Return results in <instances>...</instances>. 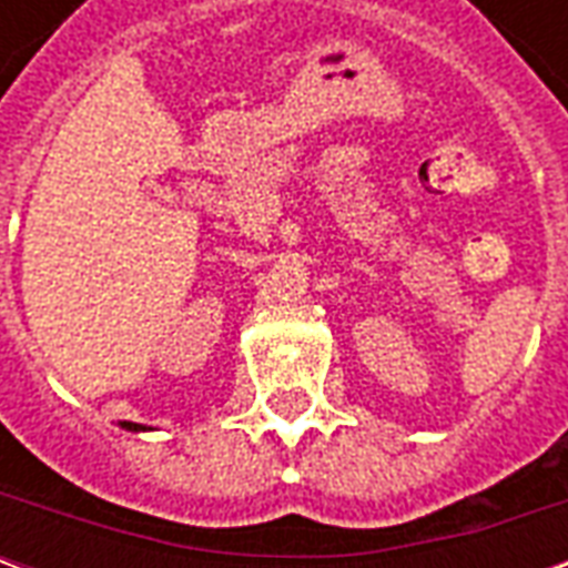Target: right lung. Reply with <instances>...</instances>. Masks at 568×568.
Segmentation results:
<instances>
[{
	"mask_svg": "<svg viewBox=\"0 0 568 568\" xmlns=\"http://www.w3.org/2000/svg\"><path fill=\"white\" fill-rule=\"evenodd\" d=\"M124 428H140V423H121Z\"/></svg>",
	"mask_w": 568,
	"mask_h": 568,
	"instance_id": "add662e5",
	"label": "right lung"
}]
</instances>
